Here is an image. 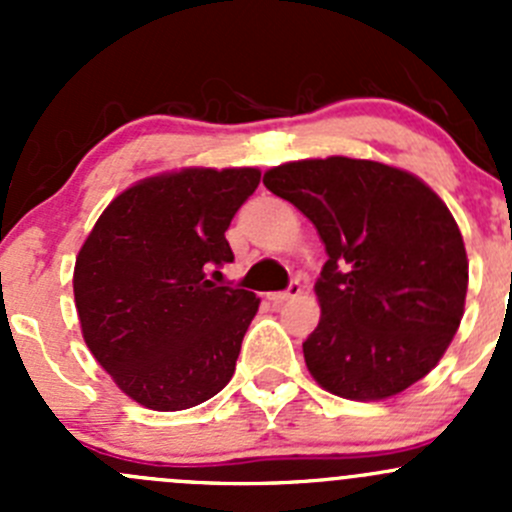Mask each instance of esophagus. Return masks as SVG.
I'll return each mask as SVG.
<instances>
[{
  "label": "esophagus",
  "mask_w": 512,
  "mask_h": 512,
  "mask_svg": "<svg viewBox=\"0 0 512 512\" xmlns=\"http://www.w3.org/2000/svg\"><path fill=\"white\" fill-rule=\"evenodd\" d=\"M299 292H302V285H299V282H289V287L285 289V292H272V294H267V299H270L272 304H285V302H289V299L297 297Z\"/></svg>",
  "instance_id": "1"
}]
</instances>
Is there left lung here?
<instances>
[{
	"label": "left lung",
	"instance_id": "left-lung-1",
	"mask_svg": "<svg viewBox=\"0 0 512 512\" xmlns=\"http://www.w3.org/2000/svg\"><path fill=\"white\" fill-rule=\"evenodd\" d=\"M262 183L312 220L329 255L302 344L314 381L381 401L423 379L466 307V245L446 203L409 170L347 156L282 163Z\"/></svg>",
	"mask_w": 512,
	"mask_h": 512
}]
</instances>
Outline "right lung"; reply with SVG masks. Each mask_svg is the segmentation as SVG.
Segmentation results:
<instances>
[{
	"label": "right lung",
	"instance_id": "right-lung-1",
	"mask_svg": "<svg viewBox=\"0 0 512 512\" xmlns=\"http://www.w3.org/2000/svg\"><path fill=\"white\" fill-rule=\"evenodd\" d=\"M257 185V168H183L138 180L108 203L81 245V334L136 404L193 409L235 374L260 299L215 287L208 270L232 262L225 230Z\"/></svg>",
	"mask_w": 512,
	"mask_h": 512
}]
</instances>
